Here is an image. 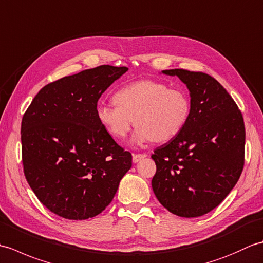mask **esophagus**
<instances>
[{
	"label": "esophagus",
	"instance_id": "1",
	"mask_svg": "<svg viewBox=\"0 0 263 263\" xmlns=\"http://www.w3.org/2000/svg\"><path fill=\"white\" fill-rule=\"evenodd\" d=\"M144 157H147V154H133L132 160H133V163H138L139 160H141Z\"/></svg>",
	"mask_w": 263,
	"mask_h": 263
}]
</instances>
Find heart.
<instances>
[{
	"instance_id": "b5f03b06",
	"label": "heart",
	"mask_w": 263,
	"mask_h": 263,
	"mask_svg": "<svg viewBox=\"0 0 263 263\" xmlns=\"http://www.w3.org/2000/svg\"><path fill=\"white\" fill-rule=\"evenodd\" d=\"M111 104L99 105L97 120L114 139H124L133 124L138 126L133 140L165 142L177 136L189 120L191 103L180 89L164 82L140 80L117 89Z\"/></svg>"
}]
</instances>
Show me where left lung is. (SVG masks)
I'll return each instance as SVG.
<instances>
[{
  "label": "left lung",
  "mask_w": 263,
  "mask_h": 263,
  "mask_svg": "<svg viewBox=\"0 0 263 263\" xmlns=\"http://www.w3.org/2000/svg\"><path fill=\"white\" fill-rule=\"evenodd\" d=\"M191 95L182 131L156 148L152 158L156 198L172 214L199 217L215 209L235 186L245 155L244 120L238 106L215 78L200 71L172 69Z\"/></svg>",
  "instance_id": "1"
}]
</instances>
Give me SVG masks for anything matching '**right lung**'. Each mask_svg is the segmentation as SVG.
Masks as SVG:
<instances>
[{
    "instance_id": "add662e5",
    "label": "right lung",
    "mask_w": 263,
    "mask_h": 263,
    "mask_svg": "<svg viewBox=\"0 0 263 263\" xmlns=\"http://www.w3.org/2000/svg\"><path fill=\"white\" fill-rule=\"evenodd\" d=\"M127 71L100 65L42 88L22 117V164L38 200L53 214L99 215L132 166V155L97 120L103 92Z\"/></svg>"
}]
</instances>
